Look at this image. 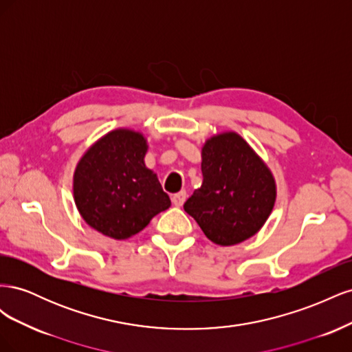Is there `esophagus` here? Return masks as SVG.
I'll list each match as a JSON object with an SVG mask.
<instances>
[{"instance_id": "obj_1", "label": "esophagus", "mask_w": 352, "mask_h": 352, "mask_svg": "<svg viewBox=\"0 0 352 352\" xmlns=\"http://www.w3.org/2000/svg\"><path fill=\"white\" fill-rule=\"evenodd\" d=\"M185 199H186V192H185V190H180V192H177V194H175L172 197V202H173V206H176V207H182Z\"/></svg>"}]
</instances>
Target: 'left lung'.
Returning a JSON list of instances; mask_svg holds the SVG:
<instances>
[{
	"label": "left lung",
	"instance_id": "obj_1",
	"mask_svg": "<svg viewBox=\"0 0 352 352\" xmlns=\"http://www.w3.org/2000/svg\"><path fill=\"white\" fill-rule=\"evenodd\" d=\"M201 155L202 185L184 204L185 211L221 247L254 236L276 201L270 168L235 132L211 136Z\"/></svg>",
	"mask_w": 352,
	"mask_h": 352
}]
</instances>
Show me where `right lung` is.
Here are the masks:
<instances>
[{
	"label": "right lung",
	"mask_w": 352,
	"mask_h": 352,
	"mask_svg": "<svg viewBox=\"0 0 352 352\" xmlns=\"http://www.w3.org/2000/svg\"><path fill=\"white\" fill-rule=\"evenodd\" d=\"M146 150L142 133L116 129L79 160L74 202L82 219L105 236L131 238L172 204L157 175L145 166Z\"/></svg>",
	"instance_id": "add662e5"
}]
</instances>
